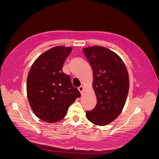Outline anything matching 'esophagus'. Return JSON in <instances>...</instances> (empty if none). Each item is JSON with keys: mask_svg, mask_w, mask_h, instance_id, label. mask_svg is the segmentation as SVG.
Returning a JSON list of instances; mask_svg holds the SVG:
<instances>
[{"mask_svg": "<svg viewBox=\"0 0 159 159\" xmlns=\"http://www.w3.org/2000/svg\"><path fill=\"white\" fill-rule=\"evenodd\" d=\"M78 90H79L80 93H82V91H83V90H84V88L82 86H80L78 88Z\"/></svg>", "mask_w": 159, "mask_h": 159, "instance_id": "obj_1", "label": "esophagus"}]
</instances>
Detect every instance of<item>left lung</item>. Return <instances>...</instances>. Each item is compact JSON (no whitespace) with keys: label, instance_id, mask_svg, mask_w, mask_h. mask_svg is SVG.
I'll return each mask as SVG.
<instances>
[{"label":"left lung","instance_id":"1","mask_svg":"<svg viewBox=\"0 0 159 159\" xmlns=\"http://www.w3.org/2000/svg\"><path fill=\"white\" fill-rule=\"evenodd\" d=\"M82 51L93 69L97 98L96 106L87 111L86 117L95 125H106L118 117L125 104L129 85L127 68L117 54L104 47Z\"/></svg>","mask_w":159,"mask_h":159}]
</instances>
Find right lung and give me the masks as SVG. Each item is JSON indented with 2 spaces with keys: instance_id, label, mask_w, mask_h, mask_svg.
Here are the masks:
<instances>
[{
  "instance_id": "right-lung-1",
  "label": "right lung",
  "mask_w": 159,
  "mask_h": 159,
  "mask_svg": "<svg viewBox=\"0 0 159 159\" xmlns=\"http://www.w3.org/2000/svg\"><path fill=\"white\" fill-rule=\"evenodd\" d=\"M71 48L56 46L35 60L30 68L27 93L32 111L38 118L48 123L60 121L80 93L71 84L70 77L63 72Z\"/></svg>"
}]
</instances>
